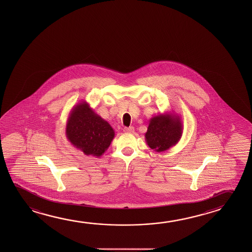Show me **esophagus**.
Wrapping results in <instances>:
<instances>
[{
  "instance_id": "1",
  "label": "esophagus",
  "mask_w": 252,
  "mask_h": 252,
  "mask_svg": "<svg viewBox=\"0 0 252 252\" xmlns=\"http://www.w3.org/2000/svg\"><path fill=\"white\" fill-rule=\"evenodd\" d=\"M125 132H129V133H132L134 132V127L133 126H129V127L124 128Z\"/></svg>"
}]
</instances>
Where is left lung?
Wrapping results in <instances>:
<instances>
[{"label":"left lung","mask_w":252,"mask_h":252,"mask_svg":"<svg viewBox=\"0 0 252 252\" xmlns=\"http://www.w3.org/2000/svg\"><path fill=\"white\" fill-rule=\"evenodd\" d=\"M183 124L180 116L172 112H164L149 120L145 140L150 149L163 152L170 149L181 139Z\"/></svg>","instance_id":"left-lung-1"}]
</instances>
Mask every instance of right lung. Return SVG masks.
<instances>
[{
  "mask_svg": "<svg viewBox=\"0 0 252 252\" xmlns=\"http://www.w3.org/2000/svg\"><path fill=\"white\" fill-rule=\"evenodd\" d=\"M115 132L86 101L75 104L66 125V137L74 148L86 156L100 157L111 145Z\"/></svg>",
  "mask_w": 252,
  "mask_h": 252,
  "instance_id": "1",
  "label": "right lung"
}]
</instances>
